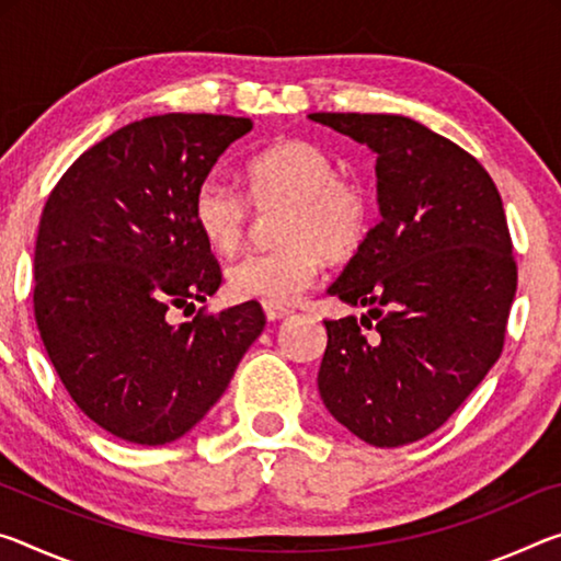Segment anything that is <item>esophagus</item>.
<instances>
[{"mask_svg":"<svg viewBox=\"0 0 561 561\" xmlns=\"http://www.w3.org/2000/svg\"><path fill=\"white\" fill-rule=\"evenodd\" d=\"M264 314H266V319H270V322H279V319H287L291 312H289V309H284V307L264 305Z\"/></svg>","mask_w":561,"mask_h":561,"instance_id":"1","label":"esophagus"}]
</instances>
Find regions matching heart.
<instances>
[{
    "label": "heart",
    "instance_id": "1",
    "mask_svg": "<svg viewBox=\"0 0 561 561\" xmlns=\"http://www.w3.org/2000/svg\"><path fill=\"white\" fill-rule=\"evenodd\" d=\"M247 198L256 211L282 207V244L242 256L227 270V287L244 301L287 307L312 287L322 260H352L367 242L371 204L357 182L342 180L327 149L305 139H284L254 154L244 169ZM215 176L204 180L192 217L211 252L234 254L244 242L252 208Z\"/></svg>",
    "mask_w": 561,
    "mask_h": 561
}]
</instances>
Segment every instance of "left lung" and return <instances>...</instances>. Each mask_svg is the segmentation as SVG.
<instances>
[{
	"label": "left lung",
	"mask_w": 561,
	"mask_h": 561,
	"mask_svg": "<svg viewBox=\"0 0 561 561\" xmlns=\"http://www.w3.org/2000/svg\"><path fill=\"white\" fill-rule=\"evenodd\" d=\"M309 119L377 154L381 215L327 289L367 314L324 322L319 397L359 439L402 447L439 430L502 354L517 291L502 197L472 154L420 122ZM371 318L378 332L364 337Z\"/></svg>",
	"instance_id": "1"
}]
</instances>
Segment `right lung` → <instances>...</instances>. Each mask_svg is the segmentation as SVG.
Segmentation results:
<instances>
[{"instance_id":"add662e5","label":"right lung","mask_w":561,"mask_h":561,"mask_svg":"<svg viewBox=\"0 0 561 561\" xmlns=\"http://www.w3.org/2000/svg\"><path fill=\"white\" fill-rule=\"evenodd\" d=\"M252 119L159 114L77 159L34 247V317L77 407L131 444L180 439L225 394L264 329L256 301L169 322L207 301L219 264L192 217L197 186ZM186 314V312H184Z\"/></svg>"}]
</instances>
